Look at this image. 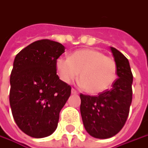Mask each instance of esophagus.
<instances>
[{
	"label": "esophagus",
	"mask_w": 148,
	"mask_h": 148,
	"mask_svg": "<svg viewBox=\"0 0 148 148\" xmlns=\"http://www.w3.org/2000/svg\"><path fill=\"white\" fill-rule=\"evenodd\" d=\"M71 93H72L73 95H77V94H78V91H77L76 90H74V89H72V90H71Z\"/></svg>",
	"instance_id": "34e87169"
}]
</instances>
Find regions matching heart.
I'll return each mask as SVG.
<instances>
[{
    "label": "heart",
    "mask_w": 148,
    "mask_h": 148,
    "mask_svg": "<svg viewBox=\"0 0 148 148\" xmlns=\"http://www.w3.org/2000/svg\"><path fill=\"white\" fill-rule=\"evenodd\" d=\"M56 69L59 79L66 84L75 80L79 73V84L90 94L107 90L117 76L114 58L93 48L77 50L70 54L69 59L58 58Z\"/></svg>",
    "instance_id": "1"
}]
</instances>
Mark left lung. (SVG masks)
<instances>
[{
    "label": "left lung",
    "instance_id": "1",
    "mask_svg": "<svg viewBox=\"0 0 148 148\" xmlns=\"http://www.w3.org/2000/svg\"><path fill=\"white\" fill-rule=\"evenodd\" d=\"M117 66L118 78L111 88L97 95L80 94V113L85 130L100 139L116 135L126 123L132 100L133 75L129 61L116 48L110 47Z\"/></svg>",
    "mask_w": 148,
    "mask_h": 148
}]
</instances>
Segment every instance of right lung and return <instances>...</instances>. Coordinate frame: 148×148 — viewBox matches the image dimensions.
<instances>
[{"label": "right lung", "mask_w": 148, "mask_h": 148, "mask_svg": "<svg viewBox=\"0 0 148 148\" xmlns=\"http://www.w3.org/2000/svg\"><path fill=\"white\" fill-rule=\"evenodd\" d=\"M61 43L36 41L15 58L10 77V106L17 126L25 134L42 138L56 130L59 112L71 86L59 79L57 59L64 53Z\"/></svg>", "instance_id": "add662e5"}]
</instances>
